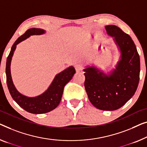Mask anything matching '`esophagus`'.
I'll return each mask as SVG.
<instances>
[{
	"instance_id": "esophagus-1",
	"label": "esophagus",
	"mask_w": 147,
	"mask_h": 147,
	"mask_svg": "<svg viewBox=\"0 0 147 147\" xmlns=\"http://www.w3.org/2000/svg\"><path fill=\"white\" fill-rule=\"evenodd\" d=\"M74 68H75L76 71L78 72V71H80L82 69V65L79 64V63H76V64L74 65Z\"/></svg>"
}]
</instances>
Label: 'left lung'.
Instances as JSON below:
<instances>
[{"mask_svg": "<svg viewBox=\"0 0 147 147\" xmlns=\"http://www.w3.org/2000/svg\"><path fill=\"white\" fill-rule=\"evenodd\" d=\"M120 52L115 68L108 73L95 66H87L84 87L90 102L96 108L113 111L135 94L139 82L140 57L131 37L114 25L105 26Z\"/></svg>", "mask_w": 147, "mask_h": 147, "instance_id": "left-lung-1", "label": "left lung"}]
</instances>
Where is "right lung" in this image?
Here are the masks:
<instances>
[{
    "label": "right lung",
    "instance_id": "1",
    "mask_svg": "<svg viewBox=\"0 0 147 147\" xmlns=\"http://www.w3.org/2000/svg\"><path fill=\"white\" fill-rule=\"evenodd\" d=\"M45 31L40 28H31L28 30L22 36L18 38L11 48L6 65V83L10 94L13 100L22 108L28 112L35 114H41L49 112L56 108L59 104L62 98L63 89L65 85L73 78L76 71L73 66L68 67L61 73L56 74L49 88L41 94L35 97H28L18 91L13 83L10 72L11 61L16 45L34 35L44 34Z\"/></svg>",
    "mask_w": 147,
    "mask_h": 147
}]
</instances>
